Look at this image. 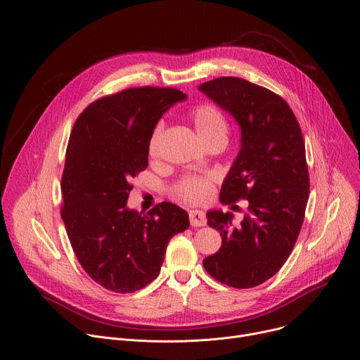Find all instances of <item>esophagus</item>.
<instances>
[{
  "label": "esophagus",
  "instance_id": "34e87169",
  "mask_svg": "<svg viewBox=\"0 0 360 360\" xmlns=\"http://www.w3.org/2000/svg\"><path fill=\"white\" fill-rule=\"evenodd\" d=\"M189 221L193 226H204L207 225V217L204 211L200 210H192L189 211Z\"/></svg>",
  "mask_w": 360,
  "mask_h": 360
}]
</instances>
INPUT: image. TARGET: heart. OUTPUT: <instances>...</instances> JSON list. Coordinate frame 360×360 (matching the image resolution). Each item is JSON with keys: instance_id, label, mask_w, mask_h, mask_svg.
I'll use <instances>...</instances> for the list:
<instances>
[{"instance_id": "1", "label": "heart", "mask_w": 360, "mask_h": 360, "mask_svg": "<svg viewBox=\"0 0 360 360\" xmlns=\"http://www.w3.org/2000/svg\"><path fill=\"white\" fill-rule=\"evenodd\" d=\"M191 120L195 132L202 142L211 138H226L228 124L224 115L212 105H200L192 109ZM160 134V126L155 129V132L149 141V153L153 155L158 145V138ZM178 197L191 204L205 202L212 193V182L207 176H195L189 175L179 181L176 185Z\"/></svg>"}]
</instances>
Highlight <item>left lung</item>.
Wrapping results in <instances>:
<instances>
[{
	"instance_id": "1",
	"label": "left lung",
	"mask_w": 360,
	"mask_h": 360,
	"mask_svg": "<svg viewBox=\"0 0 360 360\" xmlns=\"http://www.w3.org/2000/svg\"><path fill=\"white\" fill-rule=\"evenodd\" d=\"M198 90L230 113L241 130V148L219 201L248 200L238 226L230 212H207L222 244L204 258V267L222 284L255 287L283 267L302 230L310 188L302 130L284 99L248 80L219 77Z\"/></svg>"
}]
</instances>
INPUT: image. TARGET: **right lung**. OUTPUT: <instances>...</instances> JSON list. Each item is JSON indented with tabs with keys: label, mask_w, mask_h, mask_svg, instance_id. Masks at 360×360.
I'll return each mask as SVG.
<instances>
[{
	"label": "right lung",
	"mask_w": 360,
	"mask_h": 360,
	"mask_svg": "<svg viewBox=\"0 0 360 360\" xmlns=\"http://www.w3.org/2000/svg\"><path fill=\"white\" fill-rule=\"evenodd\" d=\"M176 89L136 87L89 105L70 134L61 178V218L84 271L115 292L152 283L169 240L189 226L188 212L162 202L146 215L127 208L130 179L148 167L149 141Z\"/></svg>",
	"instance_id": "1"
}]
</instances>
